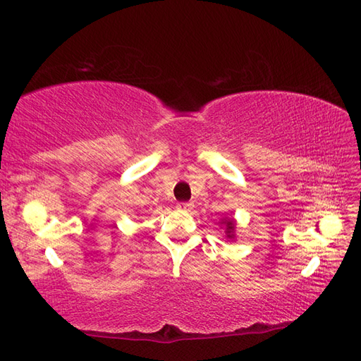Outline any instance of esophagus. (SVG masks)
<instances>
[{
    "label": "esophagus",
    "instance_id": "1",
    "mask_svg": "<svg viewBox=\"0 0 361 361\" xmlns=\"http://www.w3.org/2000/svg\"><path fill=\"white\" fill-rule=\"evenodd\" d=\"M178 209H180V211H191L192 209V204H191V202H180V204H178Z\"/></svg>",
    "mask_w": 361,
    "mask_h": 361
}]
</instances>
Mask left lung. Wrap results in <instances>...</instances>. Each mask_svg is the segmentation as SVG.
Listing matches in <instances>:
<instances>
[{
	"label": "left lung",
	"mask_w": 361,
	"mask_h": 361,
	"mask_svg": "<svg viewBox=\"0 0 361 361\" xmlns=\"http://www.w3.org/2000/svg\"><path fill=\"white\" fill-rule=\"evenodd\" d=\"M221 224L225 226L226 239H235V221L234 219H222Z\"/></svg>",
	"instance_id": "obj_1"
}]
</instances>
